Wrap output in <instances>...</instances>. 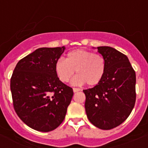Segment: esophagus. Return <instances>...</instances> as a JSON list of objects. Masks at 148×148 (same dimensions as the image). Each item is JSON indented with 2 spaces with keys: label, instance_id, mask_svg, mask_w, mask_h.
Segmentation results:
<instances>
[{
  "label": "esophagus",
  "instance_id": "obj_1",
  "mask_svg": "<svg viewBox=\"0 0 148 148\" xmlns=\"http://www.w3.org/2000/svg\"><path fill=\"white\" fill-rule=\"evenodd\" d=\"M73 90H74V93H76V92H77V91H80V90H81V89H80V88H73Z\"/></svg>",
  "mask_w": 148,
  "mask_h": 148
}]
</instances>
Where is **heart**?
Returning a JSON list of instances; mask_svg holds the SVG:
<instances>
[{
	"instance_id": "obj_1",
	"label": "heart",
	"mask_w": 148,
	"mask_h": 148,
	"mask_svg": "<svg viewBox=\"0 0 148 148\" xmlns=\"http://www.w3.org/2000/svg\"><path fill=\"white\" fill-rule=\"evenodd\" d=\"M105 58L98 53L83 49L72 51L67 53L65 60L59 59L55 64V72L63 83L71 81L74 74H77L72 84L75 85L86 82L89 86L98 84L105 74Z\"/></svg>"
}]
</instances>
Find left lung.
Listing matches in <instances>:
<instances>
[{
  "label": "left lung",
  "instance_id": "8db88e82",
  "mask_svg": "<svg viewBox=\"0 0 148 148\" xmlns=\"http://www.w3.org/2000/svg\"><path fill=\"white\" fill-rule=\"evenodd\" d=\"M107 67L101 82L84 90L88 120L95 127L110 130L128 117L136 101V74L128 58L110 47H98Z\"/></svg>",
  "mask_w": 148,
  "mask_h": 148
}]
</instances>
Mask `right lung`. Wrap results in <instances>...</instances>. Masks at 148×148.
<instances>
[{
    "instance_id": "1",
    "label": "right lung",
    "mask_w": 148,
    "mask_h": 148,
    "mask_svg": "<svg viewBox=\"0 0 148 148\" xmlns=\"http://www.w3.org/2000/svg\"><path fill=\"white\" fill-rule=\"evenodd\" d=\"M64 47H41L16 65L10 78L15 112L24 124L42 132L56 129L64 120L73 89L62 83L55 64Z\"/></svg>"
}]
</instances>
